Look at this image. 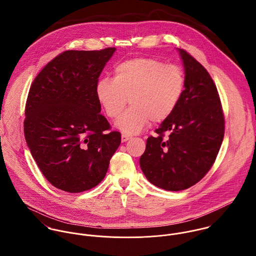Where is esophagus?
Masks as SVG:
<instances>
[{"label":"esophagus","mask_w":256,"mask_h":256,"mask_svg":"<svg viewBox=\"0 0 256 256\" xmlns=\"http://www.w3.org/2000/svg\"><path fill=\"white\" fill-rule=\"evenodd\" d=\"M129 139H131V137H130L129 135H126V134H122V138H121L122 142H126V141H128Z\"/></svg>","instance_id":"34e87169"}]
</instances>
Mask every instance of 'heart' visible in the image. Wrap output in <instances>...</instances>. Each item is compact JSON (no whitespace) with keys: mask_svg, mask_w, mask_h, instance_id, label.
<instances>
[{"mask_svg":"<svg viewBox=\"0 0 256 256\" xmlns=\"http://www.w3.org/2000/svg\"><path fill=\"white\" fill-rule=\"evenodd\" d=\"M185 88V74L174 64L156 58L137 57L114 68V78H102L96 86V98L106 114L116 119L129 102L131 106L118 119L123 133L141 132L150 120L160 123L176 108Z\"/></svg>","mask_w":256,"mask_h":256,"instance_id":"obj_1","label":"heart"}]
</instances>
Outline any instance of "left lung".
Returning <instances> with one entry per match:
<instances>
[{"label":"left lung","instance_id":"obj_1","mask_svg":"<svg viewBox=\"0 0 256 256\" xmlns=\"http://www.w3.org/2000/svg\"><path fill=\"white\" fill-rule=\"evenodd\" d=\"M185 88L176 108L150 136L140 166L146 180L168 191L199 182L211 170L224 134V117L217 86L208 71L180 49ZM169 136L165 137V133Z\"/></svg>","mask_w":256,"mask_h":256}]
</instances>
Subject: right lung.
<instances>
[{
    "label": "right lung",
    "instance_id": "add662e5",
    "mask_svg": "<svg viewBox=\"0 0 256 256\" xmlns=\"http://www.w3.org/2000/svg\"><path fill=\"white\" fill-rule=\"evenodd\" d=\"M115 47L68 50L32 82L26 104L24 137L45 178L78 193L104 178L121 134L110 131L96 86Z\"/></svg>",
    "mask_w": 256,
    "mask_h": 256
}]
</instances>
